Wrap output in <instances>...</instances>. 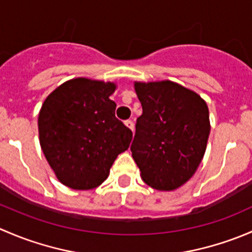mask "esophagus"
Masks as SVG:
<instances>
[{"mask_svg":"<svg viewBox=\"0 0 252 252\" xmlns=\"http://www.w3.org/2000/svg\"><path fill=\"white\" fill-rule=\"evenodd\" d=\"M126 126H128V128L130 129V130L134 131V122L131 121V119H128V121H126Z\"/></svg>","mask_w":252,"mask_h":252,"instance_id":"1","label":"esophagus"}]
</instances>
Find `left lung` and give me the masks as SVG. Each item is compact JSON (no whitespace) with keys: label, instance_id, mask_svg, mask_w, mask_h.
Returning <instances> with one entry per match:
<instances>
[{"label":"left lung","instance_id":"8db88e82","mask_svg":"<svg viewBox=\"0 0 252 252\" xmlns=\"http://www.w3.org/2000/svg\"><path fill=\"white\" fill-rule=\"evenodd\" d=\"M142 106L131 155L147 185L171 191L182 187L201 163L210 135L206 102L169 80L134 84Z\"/></svg>","mask_w":252,"mask_h":252}]
</instances>
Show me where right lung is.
<instances>
[{
	"instance_id": "1",
	"label": "right lung",
	"mask_w": 252,
	"mask_h": 252,
	"mask_svg": "<svg viewBox=\"0 0 252 252\" xmlns=\"http://www.w3.org/2000/svg\"><path fill=\"white\" fill-rule=\"evenodd\" d=\"M116 84L75 78L47 96L39 113L42 152L65 187L89 190L107 179L133 133L114 116Z\"/></svg>"
}]
</instances>
